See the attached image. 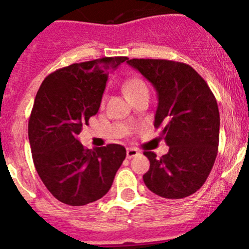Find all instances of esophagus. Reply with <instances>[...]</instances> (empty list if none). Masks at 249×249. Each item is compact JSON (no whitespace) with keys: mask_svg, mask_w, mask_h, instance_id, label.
Segmentation results:
<instances>
[{"mask_svg":"<svg viewBox=\"0 0 249 249\" xmlns=\"http://www.w3.org/2000/svg\"><path fill=\"white\" fill-rule=\"evenodd\" d=\"M138 154H140V152L136 148H127V158L128 159H132L133 157L138 156Z\"/></svg>","mask_w":249,"mask_h":249,"instance_id":"34e87169","label":"esophagus"}]
</instances>
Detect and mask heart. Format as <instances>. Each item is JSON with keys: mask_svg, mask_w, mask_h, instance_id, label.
<instances>
[{"mask_svg": "<svg viewBox=\"0 0 249 249\" xmlns=\"http://www.w3.org/2000/svg\"><path fill=\"white\" fill-rule=\"evenodd\" d=\"M122 88L129 100L133 99L137 95H140V93L144 92V91H148L147 84H145L141 77L137 76H132L124 80Z\"/></svg>", "mask_w": 249, "mask_h": 249, "instance_id": "1", "label": "heart"}]
</instances>
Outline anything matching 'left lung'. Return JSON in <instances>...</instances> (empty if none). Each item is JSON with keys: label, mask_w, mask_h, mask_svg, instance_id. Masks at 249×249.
<instances>
[{"label": "left lung", "mask_w": 249, "mask_h": 249, "mask_svg": "<svg viewBox=\"0 0 249 249\" xmlns=\"http://www.w3.org/2000/svg\"><path fill=\"white\" fill-rule=\"evenodd\" d=\"M158 92L154 126L169 152L145 150L147 188L165 199H184L199 190L213 169L218 150L220 113L209 85L190 65L165 59H127Z\"/></svg>", "instance_id": "left-lung-1"}]
</instances>
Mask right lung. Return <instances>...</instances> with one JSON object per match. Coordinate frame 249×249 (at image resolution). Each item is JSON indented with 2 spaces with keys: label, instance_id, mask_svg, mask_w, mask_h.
<instances>
[{
  "label": "right lung",
  "instance_id": "right-lung-1",
  "mask_svg": "<svg viewBox=\"0 0 249 249\" xmlns=\"http://www.w3.org/2000/svg\"><path fill=\"white\" fill-rule=\"evenodd\" d=\"M127 59L71 64L48 75L36 92L28 121L32 158L45 188L63 204L101 199L126 158L123 145L86 149L77 136L99 111L109 70Z\"/></svg>",
  "mask_w": 249,
  "mask_h": 249
}]
</instances>
